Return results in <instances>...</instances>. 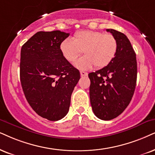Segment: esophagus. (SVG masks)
Wrapping results in <instances>:
<instances>
[{
  "instance_id": "obj_1",
  "label": "esophagus",
  "mask_w": 155,
  "mask_h": 155,
  "mask_svg": "<svg viewBox=\"0 0 155 155\" xmlns=\"http://www.w3.org/2000/svg\"><path fill=\"white\" fill-rule=\"evenodd\" d=\"M80 74H81V76H87L88 75V73L85 71H80Z\"/></svg>"
}]
</instances>
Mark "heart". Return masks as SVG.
<instances>
[{
  "mask_svg": "<svg viewBox=\"0 0 155 155\" xmlns=\"http://www.w3.org/2000/svg\"><path fill=\"white\" fill-rule=\"evenodd\" d=\"M118 43L114 36L104 34L99 31H81L76 33L73 40L66 38L60 44L61 52L64 57L73 62L81 54L74 64L76 67L81 70L102 68L108 66L116 56Z\"/></svg>",
  "mask_w": 155,
  "mask_h": 155,
  "instance_id": "obj_1",
  "label": "heart"
}]
</instances>
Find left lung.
<instances>
[{
  "mask_svg": "<svg viewBox=\"0 0 155 155\" xmlns=\"http://www.w3.org/2000/svg\"><path fill=\"white\" fill-rule=\"evenodd\" d=\"M117 38L118 48L108 66L89 74L90 102L94 114L111 120L121 114L130 103L137 83L136 54L128 38L114 29H107Z\"/></svg>",
  "mask_w": 155,
  "mask_h": 155,
  "instance_id": "8db88e82",
  "label": "left lung"
}]
</instances>
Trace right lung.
Here are the masks:
<instances>
[{
	"mask_svg": "<svg viewBox=\"0 0 155 155\" xmlns=\"http://www.w3.org/2000/svg\"><path fill=\"white\" fill-rule=\"evenodd\" d=\"M69 34L39 31L22 46L20 79L26 100L39 116L50 121L64 118L71 96L80 79L61 52L60 44Z\"/></svg>",
	"mask_w": 155,
	"mask_h": 155,
	"instance_id": "obj_1",
	"label": "right lung"
}]
</instances>
